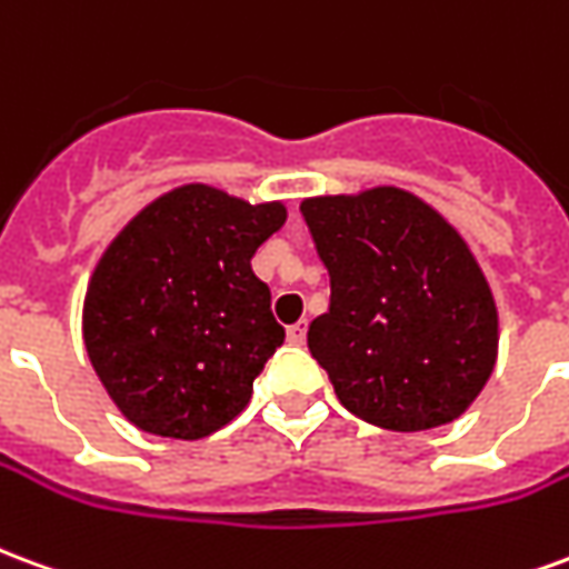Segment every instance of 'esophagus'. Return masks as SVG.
<instances>
[{
    "instance_id": "esophagus-1",
    "label": "esophagus",
    "mask_w": 569,
    "mask_h": 569,
    "mask_svg": "<svg viewBox=\"0 0 569 569\" xmlns=\"http://www.w3.org/2000/svg\"><path fill=\"white\" fill-rule=\"evenodd\" d=\"M305 335H308V322H296V326H289V329H286L289 345H296V347L305 345Z\"/></svg>"
}]
</instances>
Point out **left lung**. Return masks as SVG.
<instances>
[{
    "instance_id": "obj_1",
    "label": "left lung",
    "mask_w": 569,
    "mask_h": 569,
    "mask_svg": "<svg viewBox=\"0 0 569 569\" xmlns=\"http://www.w3.org/2000/svg\"><path fill=\"white\" fill-rule=\"evenodd\" d=\"M329 271L308 347L347 411L396 432L460 418L497 362V308L463 237L402 188L301 203Z\"/></svg>"
}]
</instances>
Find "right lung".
I'll use <instances>...</instances> for the list:
<instances>
[{"label":"right lung","mask_w":569,"mask_h":569,"mask_svg":"<svg viewBox=\"0 0 569 569\" xmlns=\"http://www.w3.org/2000/svg\"><path fill=\"white\" fill-rule=\"evenodd\" d=\"M283 222V203L182 186L106 249L84 298V347L133 427L203 439L247 408L286 338L249 261Z\"/></svg>","instance_id":"add662e5"}]
</instances>
